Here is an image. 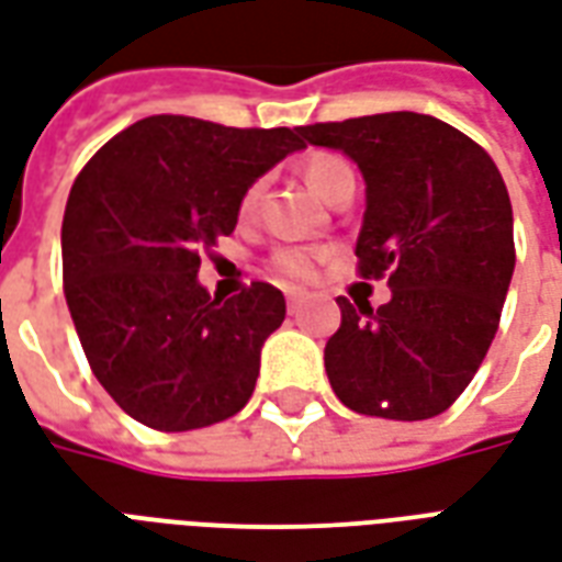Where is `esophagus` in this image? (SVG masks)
<instances>
[{"instance_id": "34e87169", "label": "esophagus", "mask_w": 562, "mask_h": 562, "mask_svg": "<svg viewBox=\"0 0 562 562\" xmlns=\"http://www.w3.org/2000/svg\"><path fill=\"white\" fill-rule=\"evenodd\" d=\"M303 297H306V292H301V289H289V292H285V301H289V310H292V313L301 306Z\"/></svg>"}]
</instances>
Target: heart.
<instances>
[{"label": "heart", "instance_id": "b5f03b06", "mask_svg": "<svg viewBox=\"0 0 562 562\" xmlns=\"http://www.w3.org/2000/svg\"><path fill=\"white\" fill-rule=\"evenodd\" d=\"M345 176H351V166L345 164L339 154H330V151H322V154H313L310 160H306V181L313 187L315 193H322L327 199V193L334 190L336 181ZM259 196H261V184H249L244 190V196H240V217H249L256 205H259ZM324 259L322 249L315 247H280L273 249V256H270V268L280 270L282 277H292V280H310L318 268V261Z\"/></svg>", "mask_w": 562, "mask_h": 562}]
</instances>
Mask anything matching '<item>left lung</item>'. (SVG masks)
Listing matches in <instances>:
<instances>
[{"instance_id":"left-lung-1","label":"left lung","mask_w":562,"mask_h":562,"mask_svg":"<svg viewBox=\"0 0 562 562\" xmlns=\"http://www.w3.org/2000/svg\"><path fill=\"white\" fill-rule=\"evenodd\" d=\"M348 154L366 181L357 270L393 297H339L324 369L345 408L429 419L450 408L488 355L515 270L513 202L488 151L440 119L381 112L301 127Z\"/></svg>"}]
</instances>
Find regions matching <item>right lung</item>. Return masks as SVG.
Listing matches in <instances>:
<instances>
[{"label": "right lung", "instance_id": "obj_1", "mask_svg": "<svg viewBox=\"0 0 562 562\" xmlns=\"http://www.w3.org/2000/svg\"><path fill=\"white\" fill-rule=\"evenodd\" d=\"M301 127L148 115L82 166L61 220V280L91 372L157 431L205 429L252 396L261 345L285 318L270 282L217 301L202 252L235 232L240 196Z\"/></svg>", "mask_w": 562, "mask_h": 562}]
</instances>
